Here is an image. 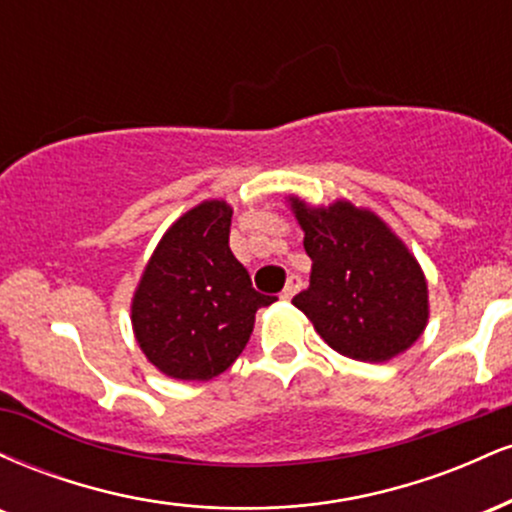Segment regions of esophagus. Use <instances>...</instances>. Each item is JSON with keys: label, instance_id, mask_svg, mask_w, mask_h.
<instances>
[{"label": "esophagus", "instance_id": "obj_1", "mask_svg": "<svg viewBox=\"0 0 512 512\" xmlns=\"http://www.w3.org/2000/svg\"><path fill=\"white\" fill-rule=\"evenodd\" d=\"M301 276L298 274H291L289 276V281H286V286H284V291H281V298H284V301H291L293 296H296L298 293V289H301Z\"/></svg>", "mask_w": 512, "mask_h": 512}]
</instances>
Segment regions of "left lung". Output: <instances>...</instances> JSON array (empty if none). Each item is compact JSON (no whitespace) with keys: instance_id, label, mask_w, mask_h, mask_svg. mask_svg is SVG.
Returning a JSON list of instances; mask_svg holds the SVG:
<instances>
[{"instance_id":"obj_1","label":"left lung","mask_w":512,"mask_h":512,"mask_svg":"<svg viewBox=\"0 0 512 512\" xmlns=\"http://www.w3.org/2000/svg\"><path fill=\"white\" fill-rule=\"evenodd\" d=\"M313 260L308 289L293 305L339 354L380 363L409 349L428 320L419 262L373 211L349 202L310 209L291 199Z\"/></svg>"}]
</instances>
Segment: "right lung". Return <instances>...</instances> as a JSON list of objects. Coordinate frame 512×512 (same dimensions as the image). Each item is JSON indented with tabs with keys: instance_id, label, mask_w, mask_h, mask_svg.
I'll return each mask as SVG.
<instances>
[{
	"instance_id": "add662e5",
	"label": "right lung",
	"mask_w": 512,
	"mask_h": 512,
	"mask_svg": "<svg viewBox=\"0 0 512 512\" xmlns=\"http://www.w3.org/2000/svg\"><path fill=\"white\" fill-rule=\"evenodd\" d=\"M231 207L204 202L180 216L146 264L132 325L142 351L178 380H211L248 344L255 313L276 296L252 289L228 245Z\"/></svg>"
}]
</instances>
